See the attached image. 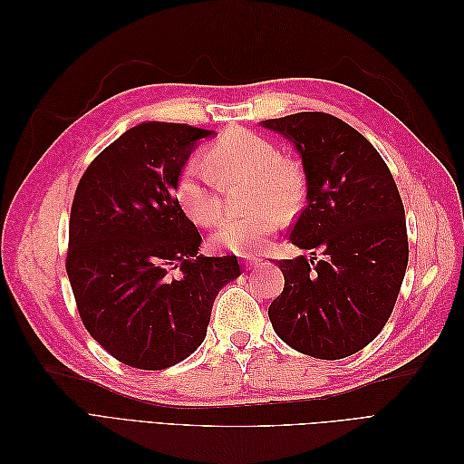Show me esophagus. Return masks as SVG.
<instances>
[{
  "label": "esophagus",
  "instance_id": "34e87169",
  "mask_svg": "<svg viewBox=\"0 0 464 464\" xmlns=\"http://www.w3.org/2000/svg\"><path fill=\"white\" fill-rule=\"evenodd\" d=\"M261 265H263V259H259V257L246 259V266H247V269H256V266H261Z\"/></svg>",
  "mask_w": 464,
  "mask_h": 464
}]
</instances>
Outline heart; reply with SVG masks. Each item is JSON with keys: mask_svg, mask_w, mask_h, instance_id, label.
I'll use <instances>...</instances> for the list:
<instances>
[{"mask_svg": "<svg viewBox=\"0 0 464 464\" xmlns=\"http://www.w3.org/2000/svg\"><path fill=\"white\" fill-rule=\"evenodd\" d=\"M205 162L189 160L176 181V199L198 227L210 228L222 217L218 181H247L249 215L230 218L215 234L217 247L254 256L283 227L304 198L302 170L269 141L249 130H232L207 149Z\"/></svg>", "mask_w": 464, "mask_h": 464, "instance_id": "b5f03b06", "label": "heart"}]
</instances>
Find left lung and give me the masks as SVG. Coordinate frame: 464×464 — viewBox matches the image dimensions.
Listing matches in <instances>:
<instances>
[{"label": "left lung", "instance_id": "8db88e82", "mask_svg": "<svg viewBox=\"0 0 464 464\" xmlns=\"http://www.w3.org/2000/svg\"><path fill=\"white\" fill-rule=\"evenodd\" d=\"M298 149L305 205L290 230L302 249L325 259H280L285 288L269 305L288 346L341 360L368 346L395 307L409 265L404 207L382 154L354 128L325 111L265 120ZM317 259V257H315Z\"/></svg>", "mask_w": 464, "mask_h": 464}]
</instances>
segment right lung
<instances>
[{
	"mask_svg": "<svg viewBox=\"0 0 464 464\" xmlns=\"http://www.w3.org/2000/svg\"><path fill=\"white\" fill-rule=\"evenodd\" d=\"M210 133L135 125L79 179L65 269L82 325L125 366L166 370L193 354L218 290L242 273L236 256H198L201 234L174 195L195 143Z\"/></svg>",
	"mask_w": 464,
	"mask_h": 464,
	"instance_id": "right-lung-1",
	"label": "right lung"
}]
</instances>
